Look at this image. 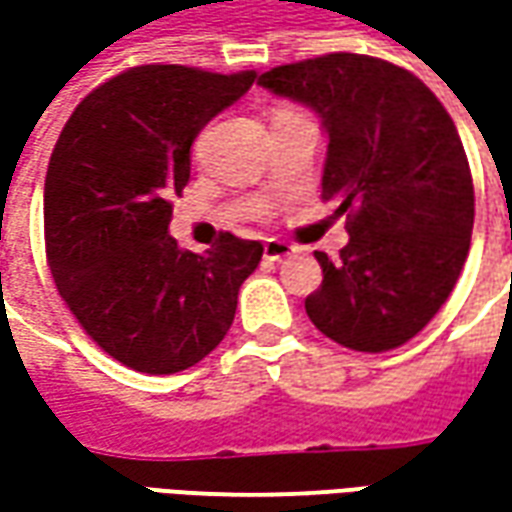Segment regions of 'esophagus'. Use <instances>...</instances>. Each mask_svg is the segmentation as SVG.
Masks as SVG:
<instances>
[{"label":"esophagus","mask_w":512,"mask_h":512,"mask_svg":"<svg viewBox=\"0 0 512 512\" xmlns=\"http://www.w3.org/2000/svg\"><path fill=\"white\" fill-rule=\"evenodd\" d=\"M296 247L287 245V242H282V239H267L265 242V259H270V262H282V259H287L290 253H293Z\"/></svg>","instance_id":"obj_1"}]
</instances>
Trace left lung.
Segmentation results:
<instances>
[{
	"label": "left lung",
	"instance_id": "left-lung-1",
	"mask_svg": "<svg viewBox=\"0 0 512 512\" xmlns=\"http://www.w3.org/2000/svg\"><path fill=\"white\" fill-rule=\"evenodd\" d=\"M322 116V199L350 242L305 299L327 339L362 353L410 342L459 282L473 233V176L450 113L419 76L362 53H327L259 76Z\"/></svg>",
	"mask_w": 512,
	"mask_h": 512
}]
</instances>
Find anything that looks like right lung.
Listing matches in <instances>:
<instances>
[{"mask_svg":"<svg viewBox=\"0 0 512 512\" xmlns=\"http://www.w3.org/2000/svg\"><path fill=\"white\" fill-rule=\"evenodd\" d=\"M256 70L142 65L70 113L45 176V250L76 322L130 370L165 376L225 339L262 242L222 233L205 256L168 233L190 145L245 96Z\"/></svg>","mask_w":512,"mask_h":512,"instance_id":"right-lung-1","label":"right lung"}]
</instances>
